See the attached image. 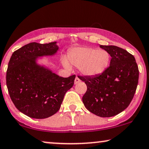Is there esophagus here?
Segmentation results:
<instances>
[{
    "label": "esophagus",
    "mask_w": 149,
    "mask_h": 149,
    "mask_svg": "<svg viewBox=\"0 0 149 149\" xmlns=\"http://www.w3.org/2000/svg\"><path fill=\"white\" fill-rule=\"evenodd\" d=\"M81 81V80H80L78 77H76V78H75V79H74V84L75 85H76V84H77V83H79V82Z\"/></svg>",
    "instance_id": "esophagus-1"
}]
</instances>
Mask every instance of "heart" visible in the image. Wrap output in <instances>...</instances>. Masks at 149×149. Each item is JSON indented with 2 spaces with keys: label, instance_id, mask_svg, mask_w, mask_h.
<instances>
[{
  "label": "heart",
  "instance_id": "heart-1",
  "mask_svg": "<svg viewBox=\"0 0 149 149\" xmlns=\"http://www.w3.org/2000/svg\"><path fill=\"white\" fill-rule=\"evenodd\" d=\"M110 59V54L107 50L91 47L73 48L67 53V60L70 64L79 67L81 74L87 77L98 76L104 72L109 66ZM68 62L66 59L62 60V64L66 69L70 68Z\"/></svg>",
  "mask_w": 149,
  "mask_h": 149
}]
</instances>
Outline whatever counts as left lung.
<instances>
[{
	"label": "left lung",
	"instance_id": "left-lung-1",
	"mask_svg": "<svg viewBox=\"0 0 149 149\" xmlns=\"http://www.w3.org/2000/svg\"><path fill=\"white\" fill-rule=\"evenodd\" d=\"M111 57L109 66L95 77H80L87 90L83 97L86 108L103 118L114 116L127 108L136 90L139 71L134 56L115 46L100 45Z\"/></svg>",
	"mask_w": 149,
	"mask_h": 149
}]
</instances>
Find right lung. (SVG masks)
<instances>
[{"instance_id": "1", "label": "right lung", "mask_w": 149, "mask_h": 149, "mask_svg": "<svg viewBox=\"0 0 149 149\" xmlns=\"http://www.w3.org/2000/svg\"><path fill=\"white\" fill-rule=\"evenodd\" d=\"M56 44L29 43L14 52L8 62L6 80L10 97L17 108L30 118L44 119L55 114L74 85L75 75L59 77L38 63L41 57L57 53Z\"/></svg>"}]
</instances>
